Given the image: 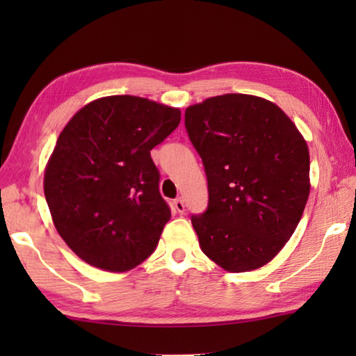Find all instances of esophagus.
<instances>
[{
    "instance_id": "1",
    "label": "esophagus",
    "mask_w": 356,
    "mask_h": 356,
    "mask_svg": "<svg viewBox=\"0 0 356 356\" xmlns=\"http://www.w3.org/2000/svg\"><path fill=\"white\" fill-rule=\"evenodd\" d=\"M172 206H174V210H176V212H179V213H185V202H184V200H176L172 202Z\"/></svg>"
}]
</instances>
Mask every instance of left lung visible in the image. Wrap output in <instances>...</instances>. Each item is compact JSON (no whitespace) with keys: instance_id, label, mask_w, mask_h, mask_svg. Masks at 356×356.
<instances>
[{"instance_id":"8db88e82","label":"left lung","mask_w":356,"mask_h":356,"mask_svg":"<svg viewBox=\"0 0 356 356\" xmlns=\"http://www.w3.org/2000/svg\"><path fill=\"white\" fill-rule=\"evenodd\" d=\"M209 206L193 215L204 254L232 273L261 268L292 237L309 196V150L272 102L225 94L185 110Z\"/></svg>"}]
</instances>
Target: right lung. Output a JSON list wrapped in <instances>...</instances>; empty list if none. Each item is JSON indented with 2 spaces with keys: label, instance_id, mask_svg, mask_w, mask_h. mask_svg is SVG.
Instances as JSON below:
<instances>
[{
  "label": "right lung",
  "instance_id": "obj_1",
  "mask_svg": "<svg viewBox=\"0 0 356 356\" xmlns=\"http://www.w3.org/2000/svg\"><path fill=\"white\" fill-rule=\"evenodd\" d=\"M180 110L134 95L83 106L59 135L44 191L56 231L92 267L127 272L152 254L171 210L150 150Z\"/></svg>",
  "mask_w": 356,
  "mask_h": 356
}]
</instances>
